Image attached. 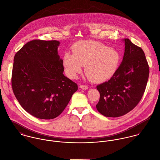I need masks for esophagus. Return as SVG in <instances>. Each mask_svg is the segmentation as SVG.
I'll return each instance as SVG.
<instances>
[{"label": "esophagus", "instance_id": "obj_1", "mask_svg": "<svg viewBox=\"0 0 160 160\" xmlns=\"http://www.w3.org/2000/svg\"><path fill=\"white\" fill-rule=\"evenodd\" d=\"M80 88L82 90H87L88 89V86L86 85H80Z\"/></svg>", "mask_w": 160, "mask_h": 160}]
</instances>
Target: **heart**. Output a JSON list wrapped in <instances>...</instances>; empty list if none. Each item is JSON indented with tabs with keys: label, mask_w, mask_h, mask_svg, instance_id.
<instances>
[{
	"label": "heart",
	"mask_w": 160,
	"mask_h": 160,
	"mask_svg": "<svg viewBox=\"0 0 160 160\" xmlns=\"http://www.w3.org/2000/svg\"><path fill=\"white\" fill-rule=\"evenodd\" d=\"M73 53L66 52L63 63L67 76L75 78L82 71L94 82L111 78L119 66L121 55L115 48L94 41H83L72 47Z\"/></svg>",
	"instance_id": "1"
}]
</instances>
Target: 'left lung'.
Masks as SVG:
<instances>
[{
    "label": "left lung",
    "instance_id": "left-lung-1",
    "mask_svg": "<svg viewBox=\"0 0 160 160\" xmlns=\"http://www.w3.org/2000/svg\"><path fill=\"white\" fill-rule=\"evenodd\" d=\"M122 61L110 80L97 86L100 100L98 112L107 117H119L133 110L140 101L149 76V67L143 50L129 39Z\"/></svg>",
    "mask_w": 160,
    "mask_h": 160
}]
</instances>
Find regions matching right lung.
<instances>
[{
  "mask_svg": "<svg viewBox=\"0 0 160 160\" xmlns=\"http://www.w3.org/2000/svg\"><path fill=\"white\" fill-rule=\"evenodd\" d=\"M59 45L58 41L33 40L17 52L13 60V93L25 111L42 119L61 114L78 89L63 74Z\"/></svg>",
  "mask_w": 160,
  "mask_h": 160,
  "instance_id": "obj_1",
  "label": "right lung"
}]
</instances>
